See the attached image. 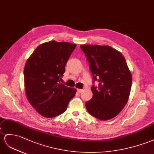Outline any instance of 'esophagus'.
<instances>
[{
	"label": "esophagus",
	"mask_w": 154,
	"mask_h": 154,
	"mask_svg": "<svg viewBox=\"0 0 154 154\" xmlns=\"http://www.w3.org/2000/svg\"><path fill=\"white\" fill-rule=\"evenodd\" d=\"M77 92H78L79 94H81V93L82 92V89H77Z\"/></svg>",
	"instance_id": "1"
}]
</instances>
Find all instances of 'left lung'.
I'll return each instance as SVG.
<instances>
[{
  "label": "left lung",
  "instance_id": "obj_1",
  "mask_svg": "<svg viewBox=\"0 0 154 154\" xmlns=\"http://www.w3.org/2000/svg\"><path fill=\"white\" fill-rule=\"evenodd\" d=\"M89 62L94 85L93 97L86 102L90 115L107 120L119 114L129 99L132 77L124 57L108 45L80 46ZM97 81V88L94 82Z\"/></svg>",
  "mask_w": 154,
  "mask_h": 154
}]
</instances>
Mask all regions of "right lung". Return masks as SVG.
<instances>
[{"instance_id":"obj_1","label":"right lung","mask_w":154,"mask_h":154,"mask_svg":"<svg viewBox=\"0 0 154 154\" xmlns=\"http://www.w3.org/2000/svg\"><path fill=\"white\" fill-rule=\"evenodd\" d=\"M76 44L50 41L39 45L27 60L24 81L27 99L43 116L53 118L66 111L76 89L60 83L65 66Z\"/></svg>"}]
</instances>
